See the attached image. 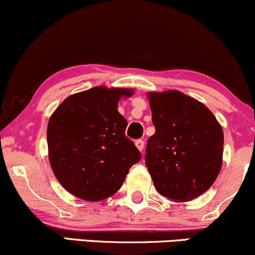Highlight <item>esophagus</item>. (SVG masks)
<instances>
[{"instance_id": "1", "label": "esophagus", "mask_w": 255, "mask_h": 255, "mask_svg": "<svg viewBox=\"0 0 255 255\" xmlns=\"http://www.w3.org/2000/svg\"><path fill=\"white\" fill-rule=\"evenodd\" d=\"M135 146L137 147V150H139V151H142V150H144L145 142L142 141L141 139H139V140H136V141H135Z\"/></svg>"}]
</instances>
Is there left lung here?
Returning a JSON list of instances; mask_svg holds the SVG:
<instances>
[{
	"instance_id": "1",
	"label": "left lung",
	"mask_w": 255,
	"mask_h": 255,
	"mask_svg": "<svg viewBox=\"0 0 255 255\" xmlns=\"http://www.w3.org/2000/svg\"><path fill=\"white\" fill-rule=\"evenodd\" d=\"M156 133L145 163L163 197L183 203L204 194L223 163L222 126L207 107L180 91L148 92Z\"/></svg>"
}]
</instances>
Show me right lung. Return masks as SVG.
<instances>
[{
    "label": "right lung",
    "mask_w": 255,
    "mask_h": 255,
    "mask_svg": "<svg viewBox=\"0 0 255 255\" xmlns=\"http://www.w3.org/2000/svg\"><path fill=\"white\" fill-rule=\"evenodd\" d=\"M131 89L96 86L74 93L49 119V162L61 186L79 199L99 201L121 188L141 154L125 131L119 101Z\"/></svg>",
    "instance_id": "right-lung-1"
}]
</instances>
